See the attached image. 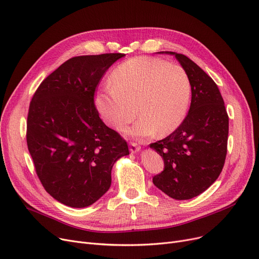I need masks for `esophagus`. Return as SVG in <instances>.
Segmentation results:
<instances>
[{
	"label": "esophagus",
	"instance_id": "esophagus-1",
	"mask_svg": "<svg viewBox=\"0 0 259 259\" xmlns=\"http://www.w3.org/2000/svg\"><path fill=\"white\" fill-rule=\"evenodd\" d=\"M140 149H141V146L138 143H133V142L130 143V151H131V153H137L138 151H140Z\"/></svg>",
	"mask_w": 259,
	"mask_h": 259
}]
</instances>
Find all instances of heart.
Returning <instances> with one entry per match:
<instances>
[{
    "label": "heart",
    "instance_id": "1",
    "mask_svg": "<svg viewBox=\"0 0 259 259\" xmlns=\"http://www.w3.org/2000/svg\"><path fill=\"white\" fill-rule=\"evenodd\" d=\"M110 85L97 94L99 110L116 129L129 124L138 111L140 119L128 130L135 137H152L156 131L169 134L187 115L191 83L179 64L156 58H133L112 71Z\"/></svg>",
    "mask_w": 259,
    "mask_h": 259
}]
</instances>
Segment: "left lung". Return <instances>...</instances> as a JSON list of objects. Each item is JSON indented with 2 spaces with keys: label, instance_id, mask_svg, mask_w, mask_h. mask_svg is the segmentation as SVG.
I'll return each mask as SVG.
<instances>
[{
  "label": "left lung",
  "instance_id": "8db88e82",
  "mask_svg": "<svg viewBox=\"0 0 259 259\" xmlns=\"http://www.w3.org/2000/svg\"><path fill=\"white\" fill-rule=\"evenodd\" d=\"M173 54L191 83V105L182 125L150 148L164 158L165 168L153 184L174 199L202 193L219 178L227 155L229 116L219 87L199 66L182 53Z\"/></svg>",
  "mask_w": 259,
  "mask_h": 259
}]
</instances>
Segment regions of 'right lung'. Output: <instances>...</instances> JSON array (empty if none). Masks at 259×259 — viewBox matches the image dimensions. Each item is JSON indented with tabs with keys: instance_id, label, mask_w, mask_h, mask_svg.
Wrapping results in <instances>:
<instances>
[{
	"instance_id": "right-lung-1",
	"label": "right lung",
	"mask_w": 259,
	"mask_h": 259,
	"mask_svg": "<svg viewBox=\"0 0 259 259\" xmlns=\"http://www.w3.org/2000/svg\"><path fill=\"white\" fill-rule=\"evenodd\" d=\"M122 53L74 57L36 89L27 116L26 140L46 191L72 208H84L111 186L114 162L129 154L127 142L107 127L94 105L103 75Z\"/></svg>"
}]
</instances>
